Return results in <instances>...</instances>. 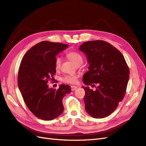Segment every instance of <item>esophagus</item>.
Wrapping results in <instances>:
<instances>
[{
  "label": "esophagus",
  "instance_id": "obj_1",
  "mask_svg": "<svg viewBox=\"0 0 146 146\" xmlns=\"http://www.w3.org/2000/svg\"><path fill=\"white\" fill-rule=\"evenodd\" d=\"M71 90H72V91H74V90H76V89L77 88V86H71Z\"/></svg>",
  "mask_w": 146,
  "mask_h": 146
}]
</instances>
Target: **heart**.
<instances>
[{"label":"heart","instance_id":"obj_1","mask_svg":"<svg viewBox=\"0 0 146 146\" xmlns=\"http://www.w3.org/2000/svg\"><path fill=\"white\" fill-rule=\"evenodd\" d=\"M68 58L75 65H78L82 64L83 61V56L80 53L75 51L69 52L67 54ZM62 59L60 57H57L55 59L54 61V68L56 71L58 70L61 68ZM79 75L77 74H68L66 75L62 78V82L64 83H66L69 84H76L78 82V78Z\"/></svg>","mask_w":146,"mask_h":146}]
</instances>
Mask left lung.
Wrapping results in <instances>:
<instances>
[{
    "label": "left lung",
    "mask_w": 146,
    "mask_h": 146,
    "mask_svg": "<svg viewBox=\"0 0 146 146\" xmlns=\"http://www.w3.org/2000/svg\"><path fill=\"white\" fill-rule=\"evenodd\" d=\"M79 49L86 55L89 64V71L83 76V83L92 87L98 84L94 91L83 86L85 109L93 118H105L116 109L124 97L129 67L121 52L103 40L84 42Z\"/></svg>",
    "instance_id": "obj_1"
}]
</instances>
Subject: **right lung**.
Listing matches in <instances>:
<instances>
[{
    "label": "right lung",
    "instance_id": "right-lung-1",
    "mask_svg": "<svg viewBox=\"0 0 146 146\" xmlns=\"http://www.w3.org/2000/svg\"><path fill=\"white\" fill-rule=\"evenodd\" d=\"M68 44L43 41L24 55L18 72V86L25 103L36 117L52 120L63 112V98L71 92L69 85L60 84L56 90L49 88L48 82L56 74L57 55Z\"/></svg>",
    "mask_w": 146,
    "mask_h": 146
}]
</instances>
